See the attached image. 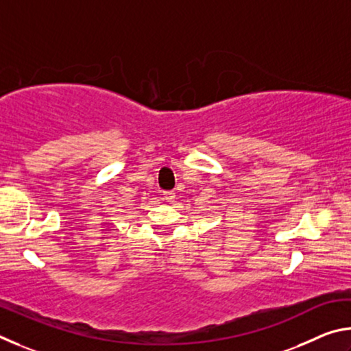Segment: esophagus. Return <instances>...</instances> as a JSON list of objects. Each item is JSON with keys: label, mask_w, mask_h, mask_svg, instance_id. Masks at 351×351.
Returning a JSON list of instances; mask_svg holds the SVG:
<instances>
[{"label": "esophagus", "mask_w": 351, "mask_h": 351, "mask_svg": "<svg viewBox=\"0 0 351 351\" xmlns=\"http://www.w3.org/2000/svg\"><path fill=\"white\" fill-rule=\"evenodd\" d=\"M162 198L167 201V203H173L175 199V192H171V190H169V192H164L162 193Z\"/></svg>", "instance_id": "1"}]
</instances>
